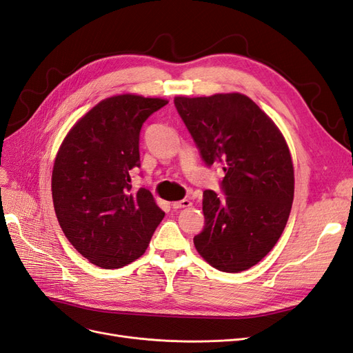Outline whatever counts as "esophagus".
<instances>
[{"label":"esophagus","mask_w":353,"mask_h":353,"mask_svg":"<svg viewBox=\"0 0 353 353\" xmlns=\"http://www.w3.org/2000/svg\"><path fill=\"white\" fill-rule=\"evenodd\" d=\"M191 205H193V203H191L188 199H183V200H179V201H174L172 203V208L174 209H183V208H190Z\"/></svg>","instance_id":"1"}]
</instances>
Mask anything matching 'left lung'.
Listing matches in <instances>:
<instances>
[{"label": "left lung", "instance_id": "8db88e82", "mask_svg": "<svg viewBox=\"0 0 353 353\" xmlns=\"http://www.w3.org/2000/svg\"><path fill=\"white\" fill-rule=\"evenodd\" d=\"M175 108L206 166L218 163L225 196L205 190L197 252L213 268H252L281 237L294 196L290 152L279 128L243 94L175 97Z\"/></svg>", "mask_w": 353, "mask_h": 353}]
</instances>
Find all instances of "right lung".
<instances>
[{
  "label": "right lung",
  "mask_w": 353,
  "mask_h": 353,
  "mask_svg": "<svg viewBox=\"0 0 353 353\" xmlns=\"http://www.w3.org/2000/svg\"><path fill=\"white\" fill-rule=\"evenodd\" d=\"M165 104L132 94L105 99L60 145L51 178L56 215L73 248L100 268L140 258L165 216L150 191L131 184L141 166V128Z\"/></svg>",
  "instance_id": "right-lung-1"
}]
</instances>
